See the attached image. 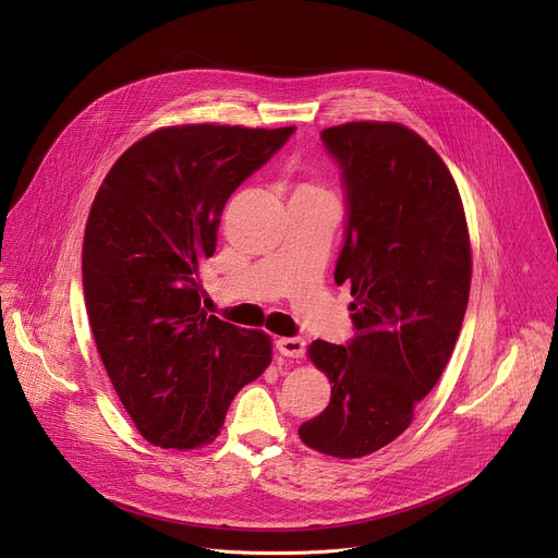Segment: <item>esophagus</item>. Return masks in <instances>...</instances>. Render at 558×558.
Returning a JSON list of instances; mask_svg holds the SVG:
<instances>
[{
	"mask_svg": "<svg viewBox=\"0 0 558 558\" xmlns=\"http://www.w3.org/2000/svg\"><path fill=\"white\" fill-rule=\"evenodd\" d=\"M276 349H278L280 355L298 360V357L304 355L306 342H304L302 338H278V340H276Z\"/></svg>",
	"mask_w": 558,
	"mask_h": 558,
	"instance_id": "34e87169",
	"label": "esophagus"
}]
</instances>
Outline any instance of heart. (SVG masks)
<instances>
[{"label":"heart","instance_id":"b5f03b06","mask_svg":"<svg viewBox=\"0 0 558 558\" xmlns=\"http://www.w3.org/2000/svg\"><path fill=\"white\" fill-rule=\"evenodd\" d=\"M304 190H313V187H304Z\"/></svg>","mask_w":558,"mask_h":558}]
</instances>
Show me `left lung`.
Returning <instances> with one entry per match:
<instances>
[{
    "label": "left lung",
    "mask_w": 558,
    "mask_h": 558,
    "mask_svg": "<svg viewBox=\"0 0 558 558\" xmlns=\"http://www.w3.org/2000/svg\"><path fill=\"white\" fill-rule=\"evenodd\" d=\"M342 174L347 225L336 282H351L355 336L315 340L329 407L300 439L331 457L371 454L413 422L457 344L472 258L463 205L439 154L400 123L355 121L320 134Z\"/></svg>",
    "instance_id": "8db88e82"
}]
</instances>
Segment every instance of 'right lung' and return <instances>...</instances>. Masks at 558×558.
<instances>
[{"label":"right lung","instance_id":"right-lung-1","mask_svg":"<svg viewBox=\"0 0 558 558\" xmlns=\"http://www.w3.org/2000/svg\"><path fill=\"white\" fill-rule=\"evenodd\" d=\"M295 128L179 125L136 141L99 187L84 238L93 336L121 404L154 446L209 444L271 342L203 308L201 260L214 256L229 196Z\"/></svg>","mask_w":558,"mask_h":558}]
</instances>
